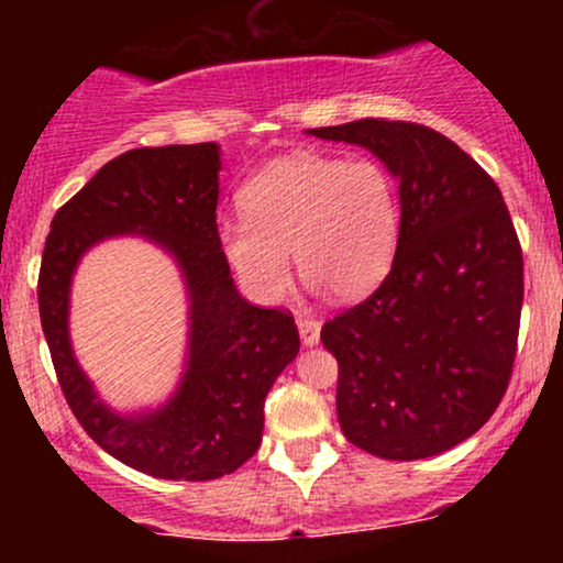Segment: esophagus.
<instances>
[{
	"label": "esophagus",
	"mask_w": 563,
	"mask_h": 563,
	"mask_svg": "<svg viewBox=\"0 0 563 563\" xmlns=\"http://www.w3.org/2000/svg\"><path fill=\"white\" fill-rule=\"evenodd\" d=\"M296 325H299L303 346L318 344V341H320V322L318 320L309 318V314H299V318H296Z\"/></svg>",
	"instance_id": "obj_1"
}]
</instances>
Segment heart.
<instances>
[{
    "mask_svg": "<svg viewBox=\"0 0 563 563\" xmlns=\"http://www.w3.org/2000/svg\"><path fill=\"white\" fill-rule=\"evenodd\" d=\"M241 222L219 228V245L245 294L275 303L290 260L309 288L360 301L391 269L399 200L391 174L371 158L294 153L256 172L241 190Z\"/></svg>",
    "mask_w": 563,
    "mask_h": 563,
    "instance_id": "b5f03b06",
    "label": "heart"
}]
</instances>
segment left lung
Segmentation results:
<instances>
[{
  "instance_id": "8db88e82",
  "label": "left lung",
  "mask_w": 563,
  "mask_h": 563,
  "mask_svg": "<svg viewBox=\"0 0 563 563\" xmlns=\"http://www.w3.org/2000/svg\"><path fill=\"white\" fill-rule=\"evenodd\" d=\"M371 151L399 183L389 275L322 325L339 360L344 437L386 461H421L482 429L519 339L525 262L495 179L434 129L363 119L307 129Z\"/></svg>"
}]
</instances>
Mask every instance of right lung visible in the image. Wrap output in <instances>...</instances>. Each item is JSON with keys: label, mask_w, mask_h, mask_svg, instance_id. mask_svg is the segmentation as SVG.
<instances>
[{"label": "right lung", "mask_w": 563, "mask_h": 563, "mask_svg": "<svg viewBox=\"0 0 563 563\" xmlns=\"http://www.w3.org/2000/svg\"><path fill=\"white\" fill-rule=\"evenodd\" d=\"M222 153L217 142L137 147L108 161L57 209L38 273V314L76 421L108 455L156 479L206 482L260 450L264 399L299 354L280 309L238 294L217 232ZM137 234L169 253L188 290V354L178 389L153 411L101 402L69 346V283L80 256L111 236Z\"/></svg>", "instance_id": "obj_1"}]
</instances>
